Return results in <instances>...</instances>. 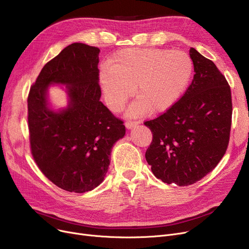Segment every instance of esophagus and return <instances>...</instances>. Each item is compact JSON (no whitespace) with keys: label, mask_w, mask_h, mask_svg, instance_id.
<instances>
[{"label":"esophagus","mask_w":249,"mask_h":249,"mask_svg":"<svg viewBox=\"0 0 249 249\" xmlns=\"http://www.w3.org/2000/svg\"><path fill=\"white\" fill-rule=\"evenodd\" d=\"M137 122H132V121H127L126 123H125V127L127 128V129H132L133 127H135V126H137Z\"/></svg>","instance_id":"34e87169"}]
</instances>
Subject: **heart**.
Returning <instances> with one entry per match:
<instances>
[{
  "instance_id": "b5f03b06",
  "label": "heart",
  "mask_w": 249,
  "mask_h": 249,
  "mask_svg": "<svg viewBox=\"0 0 249 249\" xmlns=\"http://www.w3.org/2000/svg\"><path fill=\"white\" fill-rule=\"evenodd\" d=\"M194 64L184 51L165 48H124L108 59L100 84L110 110L119 111L127 99H137L127 116L161 114L171 109L187 89Z\"/></svg>"
}]
</instances>
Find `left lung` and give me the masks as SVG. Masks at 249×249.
<instances>
[{
  "instance_id": "8db88e82",
  "label": "left lung",
  "mask_w": 249,
  "mask_h": 249,
  "mask_svg": "<svg viewBox=\"0 0 249 249\" xmlns=\"http://www.w3.org/2000/svg\"><path fill=\"white\" fill-rule=\"evenodd\" d=\"M193 82L174 106L146 121L152 142L145 153L153 175L185 187L212 172L226 152L231 128L230 87L215 63L195 48Z\"/></svg>"
}]
</instances>
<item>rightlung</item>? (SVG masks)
I'll list each match as a JSON object with an SVG mask.
<instances>
[{"mask_svg": "<svg viewBox=\"0 0 249 249\" xmlns=\"http://www.w3.org/2000/svg\"><path fill=\"white\" fill-rule=\"evenodd\" d=\"M98 47L72 43L48 61L28 96V127L33 159L58 188L85 193L104 180L115 143L125 126L100 101ZM52 84L65 85L68 106L53 109Z\"/></svg>", "mask_w": 249, "mask_h": 249, "instance_id": "1", "label": "right lung"}]
</instances>
